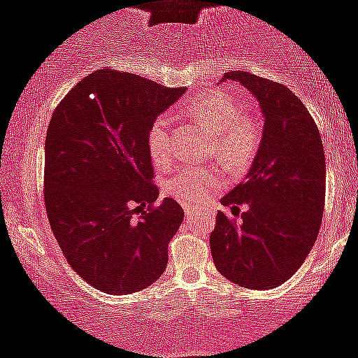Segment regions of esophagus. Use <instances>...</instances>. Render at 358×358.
Here are the masks:
<instances>
[{"instance_id": "esophagus-1", "label": "esophagus", "mask_w": 358, "mask_h": 358, "mask_svg": "<svg viewBox=\"0 0 358 358\" xmlns=\"http://www.w3.org/2000/svg\"><path fill=\"white\" fill-rule=\"evenodd\" d=\"M183 210H185V214L187 215H192V214H195V207H192V206H183Z\"/></svg>"}]
</instances>
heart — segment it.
Wrapping results in <instances>:
<instances>
[{
  "label": "heart",
  "mask_w": 358,
  "mask_h": 358,
  "mask_svg": "<svg viewBox=\"0 0 358 358\" xmlns=\"http://www.w3.org/2000/svg\"><path fill=\"white\" fill-rule=\"evenodd\" d=\"M187 113L214 132L212 151L231 171H243L257 158L263 141V125L257 113L248 112L241 98L224 90L192 98ZM149 155L156 166L171 164L173 149L170 120L161 115L152 122L148 137ZM222 173L217 168L188 166L166 182V194L182 202L206 200L221 185Z\"/></svg>",
  "instance_id": "1"
}]
</instances>
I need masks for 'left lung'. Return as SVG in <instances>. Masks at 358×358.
<instances>
[{"mask_svg": "<svg viewBox=\"0 0 358 358\" xmlns=\"http://www.w3.org/2000/svg\"><path fill=\"white\" fill-rule=\"evenodd\" d=\"M233 80L260 103L265 127L262 148L245 182L224 197L241 221L215 215L210 251L215 268L246 289H273L304 263L321 227L324 209V148L316 122L287 86L233 71Z\"/></svg>", "mask_w": 358, "mask_h": 358, "instance_id": "obj_1", "label": "left lung"}]
</instances>
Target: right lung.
<instances>
[{"instance_id": "obj_1", "label": "right lung", "mask_w": 358, "mask_h": 358, "mask_svg": "<svg viewBox=\"0 0 358 358\" xmlns=\"http://www.w3.org/2000/svg\"><path fill=\"white\" fill-rule=\"evenodd\" d=\"M187 88L98 69L61 100L45 137L50 229L73 270L101 292L125 296L164 272L183 209L152 183V122Z\"/></svg>"}]
</instances>
